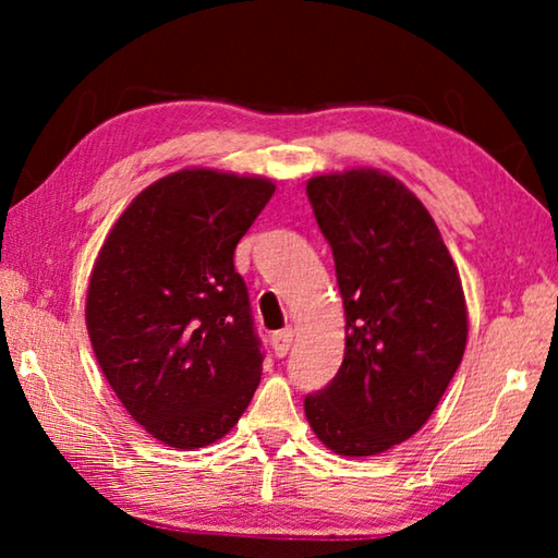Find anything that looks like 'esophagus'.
Segmentation results:
<instances>
[{"instance_id": "1", "label": "esophagus", "mask_w": 558, "mask_h": 558, "mask_svg": "<svg viewBox=\"0 0 558 558\" xmlns=\"http://www.w3.org/2000/svg\"><path fill=\"white\" fill-rule=\"evenodd\" d=\"M292 337H295V332H292L290 327H288V329H280V332H276V335L270 337L272 349H276V356H286V354L290 352Z\"/></svg>"}]
</instances>
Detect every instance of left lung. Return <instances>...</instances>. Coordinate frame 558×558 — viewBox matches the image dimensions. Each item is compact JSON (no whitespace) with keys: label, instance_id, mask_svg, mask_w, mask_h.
<instances>
[{"label":"left lung","instance_id":"left-lung-1","mask_svg":"<svg viewBox=\"0 0 558 558\" xmlns=\"http://www.w3.org/2000/svg\"><path fill=\"white\" fill-rule=\"evenodd\" d=\"M335 256L344 359L305 396L317 438L339 456H376L436 411L468 342L462 282L436 221L399 179L352 169L307 182Z\"/></svg>","mask_w":558,"mask_h":558}]
</instances>
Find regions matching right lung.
<instances>
[{"label": "right lung", "mask_w": 558, "mask_h": 558, "mask_svg": "<svg viewBox=\"0 0 558 558\" xmlns=\"http://www.w3.org/2000/svg\"><path fill=\"white\" fill-rule=\"evenodd\" d=\"M272 192L260 177L182 169L132 199L93 266V352L167 446L223 438L258 389L263 349L233 253Z\"/></svg>", "instance_id": "1"}]
</instances>
